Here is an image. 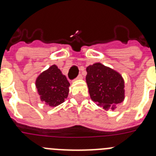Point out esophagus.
Instances as JSON below:
<instances>
[{
	"label": "esophagus",
	"instance_id": "obj_1",
	"mask_svg": "<svg viewBox=\"0 0 156 156\" xmlns=\"http://www.w3.org/2000/svg\"><path fill=\"white\" fill-rule=\"evenodd\" d=\"M77 80H81V79H83V76H82V75H81V74H80L79 76H77V78H76Z\"/></svg>",
	"mask_w": 156,
	"mask_h": 156
}]
</instances>
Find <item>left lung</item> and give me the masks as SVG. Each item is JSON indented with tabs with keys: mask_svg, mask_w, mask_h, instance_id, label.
I'll use <instances>...</instances> for the list:
<instances>
[{
	"mask_svg": "<svg viewBox=\"0 0 156 156\" xmlns=\"http://www.w3.org/2000/svg\"><path fill=\"white\" fill-rule=\"evenodd\" d=\"M86 81L90 98L105 110H114L125 98L124 80L112 69L97 62L87 67Z\"/></svg>",
	"mask_w": 156,
	"mask_h": 156,
	"instance_id": "1",
	"label": "left lung"
}]
</instances>
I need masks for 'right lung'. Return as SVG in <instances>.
Masks as SVG:
<instances>
[{
  "instance_id": "right-lung-1",
  "label": "right lung",
  "mask_w": 156,
  "mask_h": 156,
  "mask_svg": "<svg viewBox=\"0 0 156 156\" xmlns=\"http://www.w3.org/2000/svg\"><path fill=\"white\" fill-rule=\"evenodd\" d=\"M70 83L56 65L41 73L36 80V87L41 101L55 107L65 101L69 91Z\"/></svg>"
}]
</instances>
